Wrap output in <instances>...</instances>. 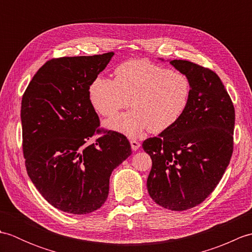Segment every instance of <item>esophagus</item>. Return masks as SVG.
Returning a JSON list of instances; mask_svg holds the SVG:
<instances>
[{
    "label": "esophagus",
    "instance_id": "1",
    "mask_svg": "<svg viewBox=\"0 0 252 252\" xmlns=\"http://www.w3.org/2000/svg\"><path fill=\"white\" fill-rule=\"evenodd\" d=\"M130 143H131V147H132L133 151H137V149L140 148V146H141L140 142H137V141H135V140H131Z\"/></svg>",
    "mask_w": 252,
    "mask_h": 252
}]
</instances>
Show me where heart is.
<instances>
[{
  "mask_svg": "<svg viewBox=\"0 0 252 252\" xmlns=\"http://www.w3.org/2000/svg\"><path fill=\"white\" fill-rule=\"evenodd\" d=\"M115 79L97 77L89 89L90 101L104 117H112L130 105L132 109L107 122L110 129L127 136L146 129L161 133L178 123L189 108L191 84L185 74L147 61L122 63Z\"/></svg>",
  "mask_w": 252,
  "mask_h": 252,
  "instance_id": "obj_1",
  "label": "heart"
}]
</instances>
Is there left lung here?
<instances>
[{"label":"left lung","instance_id":"obj_1","mask_svg":"<svg viewBox=\"0 0 252 252\" xmlns=\"http://www.w3.org/2000/svg\"><path fill=\"white\" fill-rule=\"evenodd\" d=\"M170 63L189 79V106L175 126L142 146L153 161L149 196L165 209L183 211L205 200L225 172L234 148L235 109L211 69L182 60Z\"/></svg>","mask_w":252,"mask_h":252}]
</instances>
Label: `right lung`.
<instances>
[{
	"instance_id": "1",
	"label": "right lung",
	"mask_w": 252,
	"mask_h": 252,
	"mask_svg": "<svg viewBox=\"0 0 252 252\" xmlns=\"http://www.w3.org/2000/svg\"><path fill=\"white\" fill-rule=\"evenodd\" d=\"M112 56L52 58L21 99L27 173L45 200L63 212L87 215L103 206L111 172L132 154L125 135L99 127L89 97L91 83Z\"/></svg>"
}]
</instances>
